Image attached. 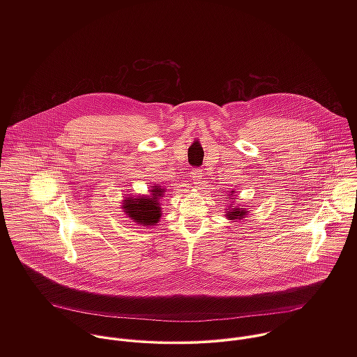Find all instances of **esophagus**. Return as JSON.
<instances>
[{"label":"esophagus","mask_w":357,"mask_h":357,"mask_svg":"<svg viewBox=\"0 0 357 357\" xmlns=\"http://www.w3.org/2000/svg\"><path fill=\"white\" fill-rule=\"evenodd\" d=\"M191 178H192V181H194L195 185H201V184H202V178H204L202 170H201V169H194V170L191 172Z\"/></svg>","instance_id":"1"}]
</instances>
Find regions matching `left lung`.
<instances>
[{
    "mask_svg": "<svg viewBox=\"0 0 357 357\" xmlns=\"http://www.w3.org/2000/svg\"><path fill=\"white\" fill-rule=\"evenodd\" d=\"M234 194V191L231 192V195ZM227 199H234V198H227ZM227 217L229 218V220H241V218H245V215L248 214V208H245V207H236V206H231V208H227Z\"/></svg>",
    "mask_w": 357,
    "mask_h": 357,
    "instance_id": "1",
    "label": "left lung"
}]
</instances>
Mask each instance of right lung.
I'll return each mask as SVG.
<instances>
[{
	"label": "right lung",
	"mask_w": 357,
	"mask_h": 357,
	"mask_svg": "<svg viewBox=\"0 0 357 357\" xmlns=\"http://www.w3.org/2000/svg\"><path fill=\"white\" fill-rule=\"evenodd\" d=\"M151 195H143V197H126L123 201L122 208L130 217L133 221L143 227H153L160 218L162 207L159 204V199L163 197L165 190L159 185H153L150 190Z\"/></svg>",
	"instance_id": "right-lung-1"
}]
</instances>
